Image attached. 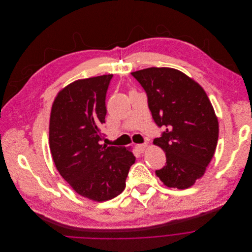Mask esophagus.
Here are the masks:
<instances>
[{
    "mask_svg": "<svg viewBox=\"0 0 252 252\" xmlns=\"http://www.w3.org/2000/svg\"><path fill=\"white\" fill-rule=\"evenodd\" d=\"M146 147H147V143L136 145V149H137V151H138L139 153H143L144 151H145V149H146Z\"/></svg>",
    "mask_w": 252,
    "mask_h": 252,
    "instance_id": "esophagus-1",
    "label": "esophagus"
}]
</instances>
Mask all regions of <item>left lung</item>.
I'll return each mask as SVG.
<instances>
[{"label": "left lung", "mask_w": 252, "mask_h": 252, "mask_svg": "<svg viewBox=\"0 0 252 252\" xmlns=\"http://www.w3.org/2000/svg\"><path fill=\"white\" fill-rule=\"evenodd\" d=\"M131 74L147 94L156 125L165 128L154 139L167 158L156 175L169 188H189L204 176L218 145L219 122L208 95L174 68L150 67Z\"/></svg>", "instance_id": "8db88e82"}]
</instances>
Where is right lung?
<instances>
[{
    "mask_svg": "<svg viewBox=\"0 0 252 252\" xmlns=\"http://www.w3.org/2000/svg\"><path fill=\"white\" fill-rule=\"evenodd\" d=\"M113 74L76 80L53 104L49 147L61 176L80 195L104 202L120 194L135 156L124 147L102 146L106 93Z\"/></svg>",
    "mask_w": 252,
    "mask_h": 252,
    "instance_id": "obj_1",
    "label": "right lung"
}]
</instances>
